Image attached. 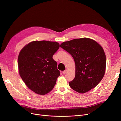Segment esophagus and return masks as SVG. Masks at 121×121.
<instances>
[{
  "mask_svg": "<svg viewBox=\"0 0 121 121\" xmlns=\"http://www.w3.org/2000/svg\"><path fill=\"white\" fill-rule=\"evenodd\" d=\"M67 72V70H64V71H63L62 73H63V74L64 75V74H65V73H66Z\"/></svg>",
  "mask_w": 121,
  "mask_h": 121,
  "instance_id": "esophagus-1",
  "label": "esophagus"
}]
</instances>
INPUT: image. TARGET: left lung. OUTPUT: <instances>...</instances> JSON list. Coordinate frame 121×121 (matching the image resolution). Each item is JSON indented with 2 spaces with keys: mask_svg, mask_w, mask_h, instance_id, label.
<instances>
[{
  "mask_svg": "<svg viewBox=\"0 0 121 121\" xmlns=\"http://www.w3.org/2000/svg\"><path fill=\"white\" fill-rule=\"evenodd\" d=\"M60 47L73 57L76 75L69 86L84 93L95 87L103 78L106 69V55L101 46L87 38L63 42Z\"/></svg>",
  "mask_w": 121,
  "mask_h": 121,
  "instance_id": "8db88e82",
  "label": "left lung"
}]
</instances>
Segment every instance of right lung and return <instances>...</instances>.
Here are the masks:
<instances>
[{
	"mask_svg": "<svg viewBox=\"0 0 121 121\" xmlns=\"http://www.w3.org/2000/svg\"><path fill=\"white\" fill-rule=\"evenodd\" d=\"M59 47L56 41L35 40L20 51L18 58L20 76L35 93L44 95L53 88L60 71L52 57Z\"/></svg>",
	"mask_w": 121,
	"mask_h": 121,
	"instance_id": "add662e5",
	"label": "right lung"
}]
</instances>
